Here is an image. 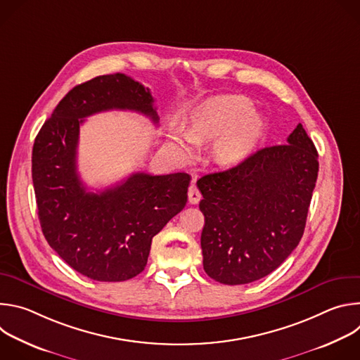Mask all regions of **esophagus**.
I'll return each instance as SVG.
<instances>
[{
	"instance_id": "obj_1",
	"label": "esophagus",
	"mask_w": 360,
	"mask_h": 360,
	"mask_svg": "<svg viewBox=\"0 0 360 360\" xmlns=\"http://www.w3.org/2000/svg\"><path fill=\"white\" fill-rule=\"evenodd\" d=\"M200 198H202V195H200L199 189L196 188V185L191 184V186L188 189V200H189V203L195 205V203H198L200 200Z\"/></svg>"
}]
</instances>
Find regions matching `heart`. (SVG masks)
<instances>
[{"mask_svg":"<svg viewBox=\"0 0 360 360\" xmlns=\"http://www.w3.org/2000/svg\"><path fill=\"white\" fill-rule=\"evenodd\" d=\"M265 121L252 111V102L242 95L215 96L196 107L184 129L175 128L171 139L184 158H191L195 143L215 141L214 155L222 165L245 161L261 142Z\"/></svg>","mask_w":360,"mask_h":360,"instance_id":"heart-1","label":"heart"}]
</instances>
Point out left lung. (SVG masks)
I'll use <instances>...</instances> for the list:
<instances>
[{"label":"left lung","mask_w":360,"mask_h":360,"mask_svg":"<svg viewBox=\"0 0 360 360\" xmlns=\"http://www.w3.org/2000/svg\"><path fill=\"white\" fill-rule=\"evenodd\" d=\"M286 142L196 182L203 196V269L219 283L245 285L269 275L303 235L318 179V150L302 124Z\"/></svg>","instance_id":"8db88e82"}]
</instances>
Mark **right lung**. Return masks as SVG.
I'll use <instances>...</instances> for the list:
<instances>
[{"mask_svg": "<svg viewBox=\"0 0 360 360\" xmlns=\"http://www.w3.org/2000/svg\"><path fill=\"white\" fill-rule=\"evenodd\" d=\"M128 110L160 118L148 88L125 74L99 75L74 86L39 129L32 148V184L42 233L72 269L99 282L141 274L155 236L188 200L185 172H135L121 184L89 192L77 171L84 118Z\"/></svg>", "mask_w": 360, "mask_h": 360, "instance_id": "obj_1", "label": "right lung"}]
</instances>
